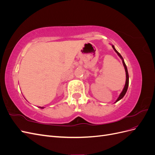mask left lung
<instances>
[{
    "label": "left lung",
    "instance_id": "8db88e82",
    "mask_svg": "<svg viewBox=\"0 0 155 155\" xmlns=\"http://www.w3.org/2000/svg\"><path fill=\"white\" fill-rule=\"evenodd\" d=\"M112 47L113 48V49L114 50V51H116V54L118 55V56H119V57L121 58V59L122 60V63H123V64H124V68H125V74H126V81H125V86H124V89H123V91H121V92L120 93V94L119 97H118V99H117V100H116V101H115V103H116L117 101H119V100H120L121 99H122V98L124 97V96H125V94H126L127 91L128 86H129V74H128V71H127V68L126 64H125V62H124V59H123V58H122V56H121V55H120V54L118 52V51L116 50V48H114V45H112Z\"/></svg>",
    "mask_w": 155,
    "mask_h": 155
}]
</instances>
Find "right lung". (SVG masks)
<instances>
[{
  "instance_id": "1",
  "label": "right lung",
  "mask_w": 155,
  "mask_h": 155,
  "mask_svg": "<svg viewBox=\"0 0 155 155\" xmlns=\"http://www.w3.org/2000/svg\"><path fill=\"white\" fill-rule=\"evenodd\" d=\"M39 108H41V109H44V107H39Z\"/></svg>"
}]
</instances>
